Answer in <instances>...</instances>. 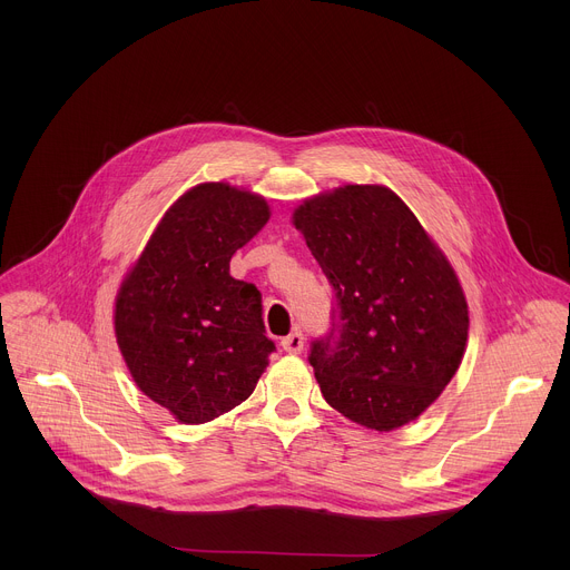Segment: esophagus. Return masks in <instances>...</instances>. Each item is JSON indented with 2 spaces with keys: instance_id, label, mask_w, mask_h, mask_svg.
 Instances as JSON below:
<instances>
[{
  "instance_id": "obj_1",
  "label": "esophagus",
  "mask_w": 570,
  "mask_h": 570,
  "mask_svg": "<svg viewBox=\"0 0 570 570\" xmlns=\"http://www.w3.org/2000/svg\"><path fill=\"white\" fill-rule=\"evenodd\" d=\"M282 350L288 354H299L304 350V334L299 330H295L293 334L282 338Z\"/></svg>"
}]
</instances>
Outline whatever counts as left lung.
<instances>
[{
    "instance_id": "left-lung-1",
    "label": "left lung",
    "mask_w": 570,
    "mask_h": 570,
    "mask_svg": "<svg viewBox=\"0 0 570 570\" xmlns=\"http://www.w3.org/2000/svg\"><path fill=\"white\" fill-rule=\"evenodd\" d=\"M334 291L332 327L311 343L322 396L352 422H413L455 374L469 332L460 282L405 203L347 185L293 216Z\"/></svg>"
}]
</instances>
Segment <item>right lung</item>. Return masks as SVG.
Listing matches in <instances>:
<instances>
[{"instance_id":"1","label":"right lung","mask_w":570,"mask_h":570,"mask_svg":"<svg viewBox=\"0 0 570 570\" xmlns=\"http://www.w3.org/2000/svg\"><path fill=\"white\" fill-rule=\"evenodd\" d=\"M268 216L255 194L200 185L159 220L121 284L115 332L126 365L139 390L185 424L246 401L275 352L259 288L229 275L232 255Z\"/></svg>"}]
</instances>
